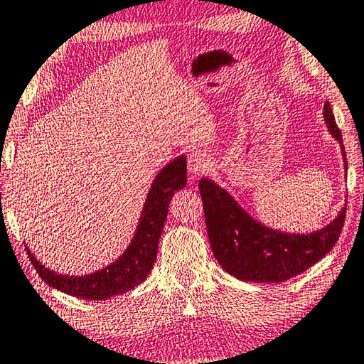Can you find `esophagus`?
<instances>
[{"mask_svg":"<svg viewBox=\"0 0 364 364\" xmlns=\"http://www.w3.org/2000/svg\"><path fill=\"white\" fill-rule=\"evenodd\" d=\"M209 166H211V160H209V156H206V153L196 151L189 155L188 170H189V175L193 178L204 175V173L209 170Z\"/></svg>","mask_w":364,"mask_h":364,"instance_id":"1","label":"esophagus"}]
</instances>
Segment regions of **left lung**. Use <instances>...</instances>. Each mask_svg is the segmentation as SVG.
<instances>
[{"label": "left lung", "mask_w": 364, "mask_h": 364, "mask_svg": "<svg viewBox=\"0 0 364 364\" xmlns=\"http://www.w3.org/2000/svg\"><path fill=\"white\" fill-rule=\"evenodd\" d=\"M323 117L331 135L341 143L330 102H325ZM208 237L214 257L228 274L245 282L277 284L305 272L330 252L340 237L346 208L328 226L311 234H285L265 228L234 201L231 194L216 183L199 180Z\"/></svg>", "instance_id": "1"}]
</instances>
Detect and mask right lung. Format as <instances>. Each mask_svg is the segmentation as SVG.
<instances>
[{"instance_id": "obj_1", "label": "right lung", "mask_w": 364, "mask_h": 364, "mask_svg": "<svg viewBox=\"0 0 364 364\" xmlns=\"http://www.w3.org/2000/svg\"><path fill=\"white\" fill-rule=\"evenodd\" d=\"M184 186H186V158L178 156L170 165L163 168L153 181L143 206L140 224L130 245L114 264L107 265L105 269L82 277L55 274L54 270L44 267L26 247L31 264L48 285L85 300H105L135 289L151 272L156 260L158 240L161 237L168 216V206L173 194Z\"/></svg>"}]
</instances>
